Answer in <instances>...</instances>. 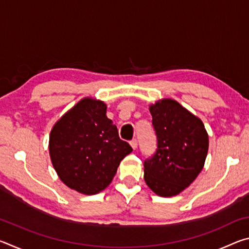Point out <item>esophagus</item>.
Instances as JSON below:
<instances>
[{"mask_svg":"<svg viewBox=\"0 0 249 249\" xmlns=\"http://www.w3.org/2000/svg\"><path fill=\"white\" fill-rule=\"evenodd\" d=\"M129 144H130V146H132V148H133V149H136V148H137V145H138V142H137V140H136V138H134V140L130 141Z\"/></svg>","mask_w":249,"mask_h":249,"instance_id":"34e87169","label":"esophagus"}]
</instances>
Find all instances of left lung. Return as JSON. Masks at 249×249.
Segmentation results:
<instances>
[{
  "instance_id": "obj_1",
  "label": "left lung",
  "mask_w": 249,
  "mask_h": 249,
  "mask_svg": "<svg viewBox=\"0 0 249 249\" xmlns=\"http://www.w3.org/2000/svg\"><path fill=\"white\" fill-rule=\"evenodd\" d=\"M157 149L144 161V179L160 196L179 195L203 169L209 136L202 121L171 99L149 107Z\"/></svg>"
}]
</instances>
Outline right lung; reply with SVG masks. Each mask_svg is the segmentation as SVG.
Listing matches in <instances>:
<instances>
[{"label": "right lung", "instance_id": "right-lung-1", "mask_svg": "<svg viewBox=\"0 0 249 249\" xmlns=\"http://www.w3.org/2000/svg\"><path fill=\"white\" fill-rule=\"evenodd\" d=\"M133 148L122 141L107 116V105L84 98L50 132L49 155L59 178L82 195H96L114 178L120 162Z\"/></svg>", "mask_w": 249, "mask_h": 249}]
</instances>
